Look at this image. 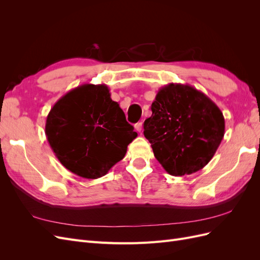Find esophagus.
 I'll return each instance as SVG.
<instances>
[{
  "instance_id": "obj_1",
  "label": "esophagus",
  "mask_w": 260,
  "mask_h": 260,
  "mask_svg": "<svg viewBox=\"0 0 260 260\" xmlns=\"http://www.w3.org/2000/svg\"><path fill=\"white\" fill-rule=\"evenodd\" d=\"M142 122H138V123H136L135 124V129L139 132V133H141V132H142V130H143V127H142Z\"/></svg>"
}]
</instances>
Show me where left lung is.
Returning a JSON list of instances; mask_svg holds the SVG:
<instances>
[{"label": "left lung", "instance_id": "1", "mask_svg": "<svg viewBox=\"0 0 260 260\" xmlns=\"http://www.w3.org/2000/svg\"><path fill=\"white\" fill-rule=\"evenodd\" d=\"M144 137L171 176L191 175L210 161L224 136L219 107L192 85L169 83L157 92Z\"/></svg>", "mask_w": 260, "mask_h": 260}]
</instances>
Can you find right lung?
Wrapping results in <instances>:
<instances>
[{"mask_svg":"<svg viewBox=\"0 0 260 260\" xmlns=\"http://www.w3.org/2000/svg\"><path fill=\"white\" fill-rule=\"evenodd\" d=\"M45 136L55 156L84 179L105 176L138 133L105 84L85 83L61 96L46 117Z\"/></svg>","mask_w":260,"mask_h":260,"instance_id":"obj_1","label":"right lung"}]
</instances>
